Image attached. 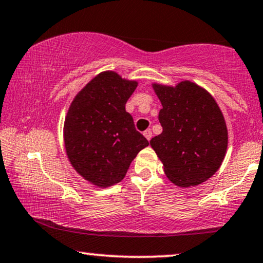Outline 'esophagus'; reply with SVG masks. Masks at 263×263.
<instances>
[{
  "mask_svg": "<svg viewBox=\"0 0 263 263\" xmlns=\"http://www.w3.org/2000/svg\"><path fill=\"white\" fill-rule=\"evenodd\" d=\"M144 136L147 140H151V138H152V132H151V129H147V130H145L144 132Z\"/></svg>",
  "mask_w": 263,
  "mask_h": 263,
  "instance_id": "esophagus-1",
  "label": "esophagus"
}]
</instances>
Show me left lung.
Segmentation results:
<instances>
[{"mask_svg":"<svg viewBox=\"0 0 263 263\" xmlns=\"http://www.w3.org/2000/svg\"><path fill=\"white\" fill-rule=\"evenodd\" d=\"M162 108L158 119L163 132L151 139L174 185L197 186L222 164L228 132L219 105L209 91L191 81L175 87L152 83Z\"/></svg>","mask_w":263,"mask_h":263,"instance_id":"obj_1","label":"left lung"}]
</instances>
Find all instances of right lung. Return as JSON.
Instances as JSON below:
<instances>
[{
	"label": "right lung",
	"mask_w": 263,
	"mask_h": 263,
	"mask_svg": "<svg viewBox=\"0 0 263 263\" xmlns=\"http://www.w3.org/2000/svg\"><path fill=\"white\" fill-rule=\"evenodd\" d=\"M138 81L104 71L78 91L64 122V142L73 169L106 189L124 179L136 155L148 141L136 130L125 104Z\"/></svg>",
	"instance_id": "right-lung-1"
}]
</instances>
